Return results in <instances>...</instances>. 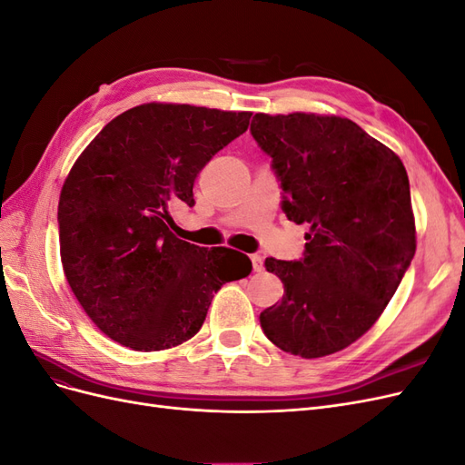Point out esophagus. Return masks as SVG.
I'll return each mask as SVG.
<instances>
[{
    "label": "esophagus",
    "mask_w": 465,
    "mask_h": 465,
    "mask_svg": "<svg viewBox=\"0 0 465 465\" xmlns=\"http://www.w3.org/2000/svg\"><path fill=\"white\" fill-rule=\"evenodd\" d=\"M250 258H252V265H254V272H263V258L260 254H254Z\"/></svg>",
    "instance_id": "esophagus-1"
}]
</instances>
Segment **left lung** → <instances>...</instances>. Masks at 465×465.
<instances>
[{"mask_svg":"<svg viewBox=\"0 0 465 465\" xmlns=\"http://www.w3.org/2000/svg\"><path fill=\"white\" fill-rule=\"evenodd\" d=\"M250 132L273 159L287 219L311 227L302 260H265L285 292L262 330L291 355L337 353L374 326L415 256L405 166L340 116L260 112Z\"/></svg>","mask_w":465,"mask_h":465,"instance_id":"8db88e82","label":"left lung"}]
</instances>
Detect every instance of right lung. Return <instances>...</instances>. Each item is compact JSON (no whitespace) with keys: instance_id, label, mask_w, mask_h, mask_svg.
<instances>
[{"instance_id":"1","label":"right lung","mask_w":465,"mask_h":465,"mask_svg":"<svg viewBox=\"0 0 465 465\" xmlns=\"http://www.w3.org/2000/svg\"><path fill=\"white\" fill-rule=\"evenodd\" d=\"M252 112L147 103L108 122L69 171L58 203L64 273L110 340L163 351L200 331L213 294L250 275L231 248L176 238L171 209L193 205V182Z\"/></svg>"}]
</instances>
